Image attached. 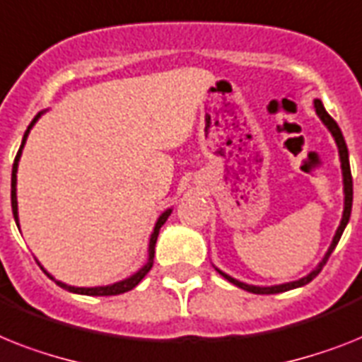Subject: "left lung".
Returning a JSON list of instances; mask_svg holds the SVG:
<instances>
[{
    "label": "left lung",
    "instance_id": "8db88e82",
    "mask_svg": "<svg viewBox=\"0 0 362 362\" xmlns=\"http://www.w3.org/2000/svg\"><path fill=\"white\" fill-rule=\"evenodd\" d=\"M314 111H316V115H318V119L324 122V126L329 130V134L333 135L334 143H337V148H339L340 169H342V186H344L342 219H340L339 228H337V232H334L333 242H331V245H329V249H327V252L324 255V258L320 260L318 266L314 267L313 272L307 273L305 277L298 279V281H292V283H283V284H272V286H257V284L242 283V281H238V279L230 277V275H227L225 272H221L219 267H216L217 272L221 273L223 277L227 279L228 283L236 284L238 288H242V290H247V292H251V293H262V296H264V293H266V296H267V293H281V292H288V290H293V288H301V286H305V284L310 283V281H313V279L316 277L320 272H322V267L325 266L327 258L331 257V252L334 251V247H337V243H339L340 236H342L344 228H346V225H348L349 216H351V204H354V180H351V169H349L348 146H346V141H344V135H342V132H340L339 124H337V122L331 119V115L325 111L324 104H322V100H314Z\"/></svg>",
    "mask_w": 362,
    "mask_h": 362
}]
</instances>
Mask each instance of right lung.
<instances>
[{
    "instance_id": "right-lung-1",
    "label": "right lung",
    "mask_w": 362,
    "mask_h": 362,
    "mask_svg": "<svg viewBox=\"0 0 362 362\" xmlns=\"http://www.w3.org/2000/svg\"><path fill=\"white\" fill-rule=\"evenodd\" d=\"M46 111L48 110L40 111V113H38L37 117L31 120V124L28 126V130H25V134H23L22 145H20L18 154H16V158H14V163H13V175H11V204H13V216H14V221H16V227H18V230H20V217H18V199H16V182H18L16 180V173H18V163H20V158H22V151H23V146H25V141H28L29 132H31V128L37 124V120L40 119V117H42ZM171 211H173V208H167V210L161 211L160 217L156 219V225H154V228H152L151 240H148V258H146V262L143 264V266H141L139 269L134 273V275L122 279V281H117V283H113V284H105V286H70V284L63 283V281H57V279H55L52 273H48L46 269H44L42 264L38 262V260L37 262H38V266H40V269H42V272L46 273V275H48L52 281H55L59 286L64 288V290H69V292H72V293H81V296H119V293L130 292L132 288L137 286V284L143 281V277H145L146 273L151 272L152 264H154L156 240H158V234H160L161 225L167 221V217L171 216Z\"/></svg>"
}]
</instances>
